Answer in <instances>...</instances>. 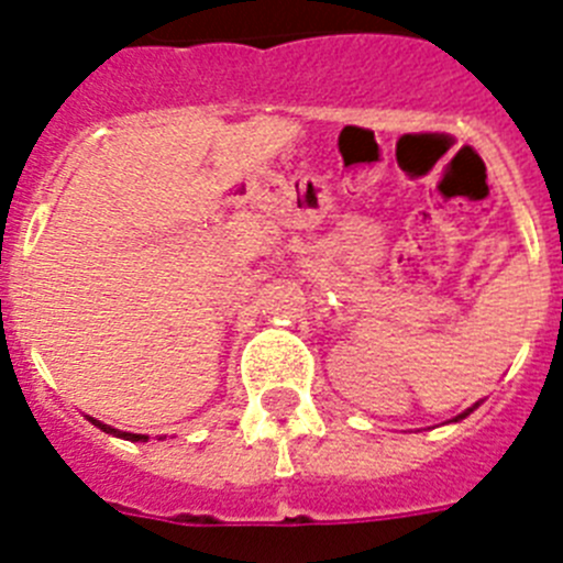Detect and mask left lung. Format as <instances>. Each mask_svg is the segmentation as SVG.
Returning a JSON list of instances; mask_svg holds the SVG:
<instances>
[{
	"instance_id": "left-lung-1",
	"label": "left lung",
	"mask_w": 563,
	"mask_h": 563,
	"mask_svg": "<svg viewBox=\"0 0 563 563\" xmlns=\"http://www.w3.org/2000/svg\"><path fill=\"white\" fill-rule=\"evenodd\" d=\"M475 408H477V402H475V406H472V408H466V411H464V413H461V417H455V422H459V419H464V417H470V413H472V411H475Z\"/></svg>"
}]
</instances>
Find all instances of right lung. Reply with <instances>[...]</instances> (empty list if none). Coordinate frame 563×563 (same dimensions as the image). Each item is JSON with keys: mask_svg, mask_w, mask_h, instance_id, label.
I'll return each mask as SVG.
<instances>
[{"mask_svg": "<svg viewBox=\"0 0 563 563\" xmlns=\"http://www.w3.org/2000/svg\"><path fill=\"white\" fill-rule=\"evenodd\" d=\"M88 419H91V422L97 424L99 430H104V433L119 435V439H128V441H146V439H150V435H144V433H124V430H115V428H110V424H102V422H99V419H93V417H88Z\"/></svg>", "mask_w": 563, "mask_h": 563, "instance_id": "right-lung-1", "label": "right lung"}]
</instances>
